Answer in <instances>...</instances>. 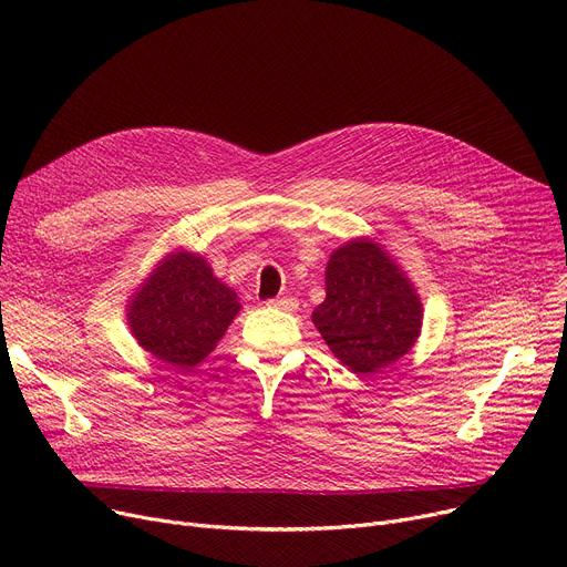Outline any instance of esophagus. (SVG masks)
Returning <instances> with one entry per match:
<instances>
[{"label": "esophagus", "mask_w": 567, "mask_h": 567, "mask_svg": "<svg viewBox=\"0 0 567 567\" xmlns=\"http://www.w3.org/2000/svg\"><path fill=\"white\" fill-rule=\"evenodd\" d=\"M268 308H276V310H282V312H293L296 308H299V301L291 299V296H282V299H271L266 301Z\"/></svg>", "instance_id": "1"}]
</instances>
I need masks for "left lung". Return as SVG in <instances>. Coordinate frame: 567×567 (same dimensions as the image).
<instances>
[{"mask_svg":"<svg viewBox=\"0 0 567 567\" xmlns=\"http://www.w3.org/2000/svg\"><path fill=\"white\" fill-rule=\"evenodd\" d=\"M312 323L342 365L370 377L411 351L423 329V301L377 238L355 236L326 264V299Z\"/></svg>","mask_w":567,"mask_h":567,"instance_id":"left-lung-1","label":"left lung"}]
</instances>
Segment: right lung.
<instances>
[{
    "mask_svg": "<svg viewBox=\"0 0 567 567\" xmlns=\"http://www.w3.org/2000/svg\"><path fill=\"white\" fill-rule=\"evenodd\" d=\"M241 303L202 255L167 252L131 293L128 329L158 361L193 370L227 333Z\"/></svg>",
    "mask_w": 567,
    "mask_h": 567,
    "instance_id": "right-lung-1",
    "label": "right lung"
}]
</instances>
